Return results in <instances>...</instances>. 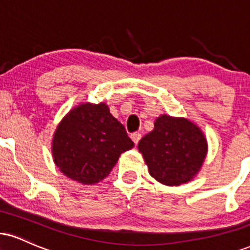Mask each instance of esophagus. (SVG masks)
I'll return each mask as SVG.
<instances>
[{"mask_svg":"<svg viewBox=\"0 0 250 250\" xmlns=\"http://www.w3.org/2000/svg\"><path fill=\"white\" fill-rule=\"evenodd\" d=\"M141 137H142V136H141L140 133H133V134L130 135V138H131V140H133V142L135 144L138 143V141L141 140Z\"/></svg>","mask_w":250,"mask_h":250,"instance_id":"34e87169","label":"esophagus"}]
</instances>
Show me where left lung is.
<instances>
[{"mask_svg": "<svg viewBox=\"0 0 250 250\" xmlns=\"http://www.w3.org/2000/svg\"><path fill=\"white\" fill-rule=\"evenodd\" d=\"M137 148L152 178L161 184L179 186L199 172L208 144L203 130L191 120L162 114Z\"/></svg>", "mask_w": 250, "mask_h": 250, "instance_id": "left-lung-1", "label": "left lung"}]
</instances>
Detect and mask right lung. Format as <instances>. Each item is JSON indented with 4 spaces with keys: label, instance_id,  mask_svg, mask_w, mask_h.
<instances>
[{
    "label": "right lung",
    "instance_id": "add662e5",
    "mask_svg": "<svg viewBox=\"0 0 250 250\" xmlns=\"http://www.w3.org/2000/svg\"><path fill=\"white\" fill-rule=\"evenodd\" d=\"M134 142L104 102L73 107L57 125L52 157L66 177L83 185L104 180Z\"/></svg>",
    "mask_w": 250,
    "mask_h": 250
}]
</instances>
